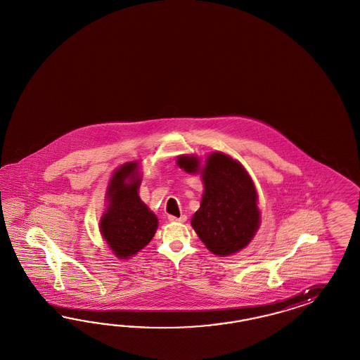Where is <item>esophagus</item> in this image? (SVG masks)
Masks as SVG:
<instances>
[{
  "instance_id": "obj_1",
  "label": "esophagus",
  "mask_w": 360,
  "mask_h": 360,
  "mask_svg": "<svg viewBox=\"0 0 360 360\" xmlns=\"http://www.w3.org/2000/svg\"><path fill=\"white\" fill-rule=\"evenodd\" d=\"M169 221H178V223H185L186 219H187V217L186 215H181L179 218H176V217H173V215H170L169 217Z\"/></svg>"
}]
</instances>
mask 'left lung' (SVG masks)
Returning a JSON list of instances; mask_svg holds the SVG:
<instances>
[{
    "label": "left lung",
    "instance_id": "obj_1",
    "mask_svg": "<svg viewBox=\"0 0 360 360\" xmlns=\"http://www.w3.org/2000/svg\"><path fill=\"white\" fill-rule=\"evenodd\" d=\"M176 164L188 174L200 173L205 193L191 226L208 251L229 256L245 248L260 226L257 193L243 165L227 154H208L200 167L195 155H179Z\"/></svg>",
    "mask_w": 360,
    "mask_h": 360
}]
</instances>
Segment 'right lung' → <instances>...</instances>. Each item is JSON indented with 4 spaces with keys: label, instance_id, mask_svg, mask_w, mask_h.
Instances as JSON below:
<instances>
[{
    "label": "right lung",
    "instance_id": "obj_1",
    "mask_svg": "<svg viewBox=\"0 0 360 360\" xmlns=\"http://www.w3.org/2000/svg\"><path fill=\"white\" fill-rule=\"evenodd\" d=\"M139 162L120 166L109 181L108 207L100 220V232L119 259H129L153 239L158 219L139 196Z\"/></svg>",
    "mask_w": 360,
    "mask_h": 360
}]
</instances>
